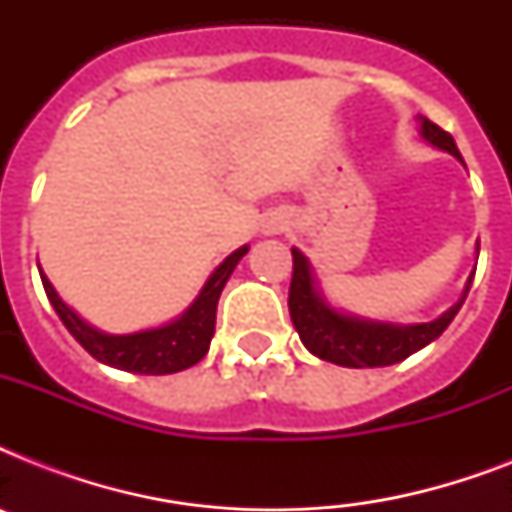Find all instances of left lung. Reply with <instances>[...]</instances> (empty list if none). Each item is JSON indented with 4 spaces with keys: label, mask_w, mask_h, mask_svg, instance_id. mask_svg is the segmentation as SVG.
<instances>
[{
    "label": "left lung",
    "mask_w": 512,
    "mask_h": 512,
    "mask_svg": "<svg viewBox=\"0 0 512 512\" xmlns=\"http://www.w3.org/2000/svg\"><path fill=\"white\" fill-rule=\"evenodd\" d=\"M417 122H420V138L425 143L462 162L457 143L449 132H444L425 116H417ZM292 260H295V271H292V287H289V316H292L297 335L313 356L337 366H350V369L398 364L430 345L452 324L473 284V276H470L460 300L438 319L422 321V324H396V321L364 319V316H353L335 308L319 289L311 260L297 247H292Z\"/></svg>",
    "instance_id": "8db88e82"
}]
</instances>
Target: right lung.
<instances>
[{
  "instance_id": "add662e5",
  "label": "right lung",
  "mask_w": 512,
  "mask_h": 512,
  "mask_svg": "<svg viewBox=\"0 0 512 512\" xmlns=\"http://www.w3.org/2000/svg\"><path fill=\"white\" fill-rule=\"evenodd\" d=\"M247 252L249 244H244L225 257L223 263L212 271V276L204 281L196 300L177 319L167 321L162 327L130 332V335H108L103 329L92 327L90 321H84L71 305L63 303V297L55 292L44 271L39 273H42L44 292L50 297L55 313L92 358H98L100 364L122 369V372L172 374L199 364L201 358L207 356L209 342L215 335V313L220 292H223L225 281L231 279L233 268L239 265V260Z\"/></svg>"
}]
</instances>
